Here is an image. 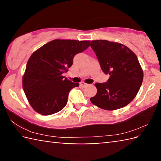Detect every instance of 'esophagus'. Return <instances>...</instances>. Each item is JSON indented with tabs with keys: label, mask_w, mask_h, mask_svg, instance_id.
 I'll return each instance as SVG.
<instances>
[{
	"label": "esophagus",
	"mask_w": 161,
	"mask_h": 161,
	"mask_svg": "<svg viewBox=\"0 0 161 161\" xmlns=\"http://www.w3.org/2000/svg\"><path fill=\"white\" fill-rule=\"evenodd\" d=\"M80 85H81V86H88L89 84L85 83V82H84V81H82V82L80 83Z\"/></svg>",
	"instance_id": "esophagus-1"
}]
</instances>
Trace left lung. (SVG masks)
I'll use <instances>...</instances> for the list:
<instances>
[{"mask_svg": "<svg viewBox=\"0 0 161 161\" xmlns=\"http://www.w3.org/2000/svg\"><path fill=\"white\" fill-rule=\"evenodd\" d=\"M101 68L109 75L107 82L96 83L97 94L91 102L105 110L123 108L137 95L142 84L143 72L137 56L121 43L108 40L91 41Z\"/></svg>", "mask_w": 161, "mask_h": 161, "instance_id": "obj_1", "label": "left lung"}]
</instances>
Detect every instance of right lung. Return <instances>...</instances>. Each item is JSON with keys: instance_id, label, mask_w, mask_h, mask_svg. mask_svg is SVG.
<instances>
[{"instance_id": "obj_1", "label": "right lung", "mask_w": 161, "mask_h": 161, "mask_svg": "<svg viewBox=\"0 0 161 161\" xmlns=\"http://www.w3.org/2000/svg\"><path fill=\"white\" fill-rule=\"evenodd\" d=\"M88 40L57 39L31 54L23 77V88L32 108L51 115L67 104L69 91L79 86L62 76L72 65L75 54L89 47Z\"/></svg>"}]
</instances>
